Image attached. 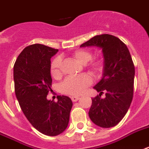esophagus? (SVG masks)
<instances>
[{
    "label": "esophagus",
    "instance_id": "1",
    "mask_svg": "<svg viewBox=\"0 0 149 149\" xmlns=\"http://www.w3.org/2000/svg\"><path fill=\"white\" fill-rule=\"evenodd\" d=\"M71 99H72V102H77L79 99V97H78V96H72Z\"/></svg>",
    "mask_w": 149,
    "mask_h": 149
}]
</instances>
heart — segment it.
I'll return each instance as SVG.
<instances>
[{"label": "heart", "instance_id": "heart-1", "mask_svg": "<svg viewBox=\"0 0 149 149\" xmlns=\"http://www.w3.org/2000/svg\"><path fill=\"white\" fill-rule=\"evenodd\" d=\"M72 57L79 64L86 65L92 58V54L86 50H77L73 52ZM62 58L57 57L51 63L50 71L54 78L58 79L62 75ZM89 72L94 76H99L103 70V64L100 60H95L87 65ZM92 79L87 74L79 77H68L60 84L61 92L69 95H79L84 92L88 86L91 84Z\"/></svg>", "mask_w": 149, "mask_h": 149}]
</instances>
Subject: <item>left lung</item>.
<instances>
[{
	"label": "left lung",
	"mask_w": 149,
	"mask_h": 149,
	"mask_svg": "<svg viewBox=\"0 0 149 149\" xmlns=\"http://www.w3.org/2000/svg\"><path fill=\"white\" fill-rule=\"evenodd\" d=\"M80 47L102 49L103 74L94 87L100 94L92 98L88 114L100 127H112L124 117L133 99L135 70L130 52L123 42L109 34L95 36ZM103 91L106 97L102 99Z\"/></svg>",
	"instance_id": "obj_1"
}]
</instances>
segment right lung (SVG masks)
Instances as JSON below:
<instances>
[{"mask_svg":"<svg viewBox=\"0 0 149 149\" xmlns=\"http://www.w3.org/2000/svg\"><path fill=\"white\" fill-rule=\"evenodd\" d=\"M58 50L35 44L25 47L14 65L15 92L22 111L34 128L47 136H57L66 129L72 106L68 96L58 102L47 98L52 91L51 58Z\"/></svg>","mask_w":149,"mask_h":149,"instance_id":"right-lung-1","label":"right lung"}]
</instances>
